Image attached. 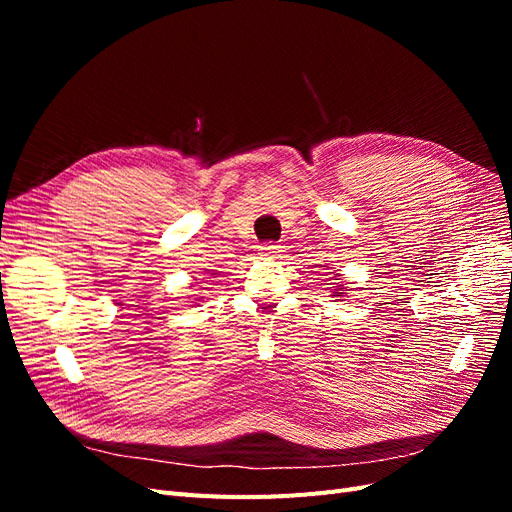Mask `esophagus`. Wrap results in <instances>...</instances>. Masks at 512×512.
I'll return each mask as SVG.
<instances>
[{
  "instance_id": "obj_1",
  "label": "esophagus",
  "mask_w": 512,
  "mask_h": 512,
  "mask_svg": "<svg viewBox=\"0 0 512 512\" xmlns=\"http://www.w3.org/2000/svg\"><path fill=\"white\" fill-rule=\"evenodd\" d=\"M258 254H260L262 258H277V256H280V245L262 243V245H258Z\"/></svg>"
}]
</instances>
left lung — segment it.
<instances>
[{
  "instance_id": "8db88e82",
  "label": "left lung",
  "mask_w": 512,
  "mask_h": 512,
  "mask_svg": "<svg viewBox=\"0 0 512 512\" xmlns=\"http://www.w3.org/2000/svg\"><path fill=\"white\" fill-rule=\"evenodd\" d=\"M342 294H344V292H335V294H333V297H342Z\"/></svg>"
}]
</instances>
